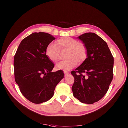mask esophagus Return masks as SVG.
Returning <instances> with one entry per match:
<instances>
[{"mask_svg":"<svg viewBox=\"0 0 128 128\" xmlns=\"http://www.w3.org/2000/svg\"><path fill=\"white\" fill-rule=\"evenodd\" d=\"M64 74H65V76H67L68 75L69 73L68 72H64Z\"/></svg>","mask_w":128,"mask_h":128,"instance_id":"obj_1","label":"esophagus"}]
</instances>
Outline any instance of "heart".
Returning a JSON list of instances; mask_svg holds the SVG:
<instances>
[{
  "label": "heart",
  "mask_w": 128,
  "mask_h": 128,
  "mask_svg": "<svg viewBox=\"0 0 128 128\" xmlns=\"http://www.w3.org/2000/svg\"><path fill=\"white\" fill-rule=\"evenodd\" d=\"M57 46L53 43L46 46V54L53 62H56L59 60V49H68L67 58L68 60H62L56 65V68L68 70L75 67L79 62H82L86 58L87 49L85 44L78 42L76 39L70 37H64L56 41Z\"/></svg>",
  "instance_id": "1"
}]
</instances>
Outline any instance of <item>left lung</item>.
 Here are the masks:
<instances>
[{"label": "left lung", "instance_id": "1", "mask_svg": "<svg viewBox=\"0 0 128 128\" xmlns=\"http://www.w3.org/2000/svg\"><path fill=\"white\" fill-rule=\"evenodd\" d=\"M87 49V58L75 70L73 96L80 102L91 104L98 101L109 89L112 80L114 58L104 40L93 32L78 37Z\"/></svg>", "mask_w": 128, "mask_h": 128}]
</instances>
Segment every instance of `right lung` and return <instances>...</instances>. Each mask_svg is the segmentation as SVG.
Segmentation results:
<instances>
[{
    "label": "right lung",
    "instance_id": "1",
    "mask_svg": "<svg viewBox=\"0 0 128 128\" xmlns=\"http://www.w3.org/2000/svg\"><path fill=\"white\" fill-rule=\"evenodd\" d=\"M55 39L48 33L34 32L22 40L15 54L16 82L24 96L33 103L49 100L64 77L62 70L51 72L54 64L46 54V46Z\"/></svg>",
    "mask_w": 128,
    "mask_h": 128
}]
</instances>
